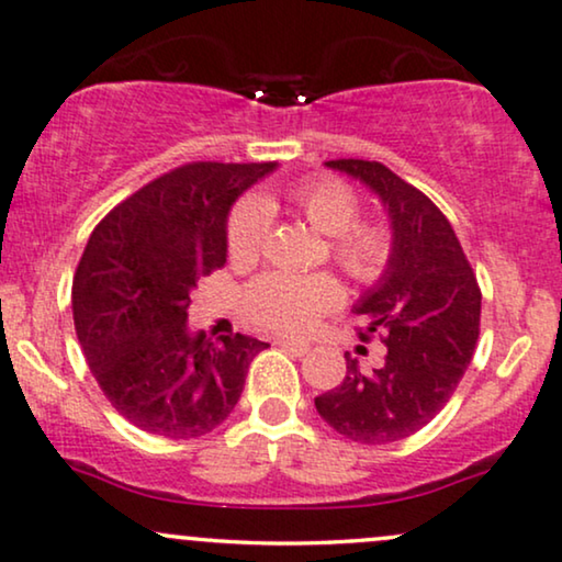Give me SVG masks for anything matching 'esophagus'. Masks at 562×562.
<instances>
[{"label":"esophagus","mask_w":562,"mask_h":562,"mask_svg":"<svg viewBox=\"0 0 562 562\" xmlns=\"http://www.w3.org/2000/svg\"><path fill=\"white\" fill-rule=\"evenodd\" d=\"M277 345H280L285 352H293L295 358H303V355L311 350V345L303 342V339H280Z\"/></svg>","instance_id":"1"}]
</instances>
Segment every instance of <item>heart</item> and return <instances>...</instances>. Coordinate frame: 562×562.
Segmentation results:
<instances>
[{
  "mask_svg": "<svg viewBox=\"0 0 562 562\" xmlns=\"http://www.w3.org/2000/svg\"><path fill=\"white\" fill-rule=\"evenodd\" d=\"M288 202L311 228L331 238V261L355 282L373 285L389 272L394 259V233L381 220H358L360 196L350 183L334 176H318L290 187ZM272 204L269 199H244L231 212L225 246L233 261L259 259ZM342 297V285L331 274L269 272L246 288L244 308L246 316L265 329L301 334L314 329L318 318L337 308Z\"/></svg>",
  "mask_w": 562,
  "mask_h": 562,
  "instance_id": "1",
  "label": "heart"
}]
</instances>
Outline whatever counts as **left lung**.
I'll list each match as a JSON object with an SVG mask.
<instances>
[{
	"mask_svg": "<svg viewBox=\"0 0 562 562\" xmlns=\"http://www.w3.org/2000/svg\"><path fill=\"white\" fill-rule=\"evenodd\" d=\"M373 189L389 212L394 259L355 305L360 339L379 334L383 363L360 371L345 352L347 375L316 396V409L339 436L358 443H392L425 428L472 363L480 337L482 293L457 233L436 204L375 160H326Z\"/></svg>",
	"mask_w": 562,
	"mask_h": 562,
	"instance_id": "8db88e82",
	"label": "left lung"
}]
</instances>
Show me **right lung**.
Masks as SVG:
<instances>
[{
	"label": "right lung",
	"mask_w": 562,
	"mask_h": 562,
	"mask_svg": "<svg viewBox=\"0 0 562 562\" xmlns=\"http://www.w3.org/2000/svg\"><path fill=\"white\" fill-rule=\"evenodd\" d=\"M277 162H187L95 225L72 282L75 331L111 407L139 430L199 438L231 415L251 360L248 334L191 337L189 293L225 265L233 202Z\"/></svg>",
	"instance_id": "1"
}]
</instances>
